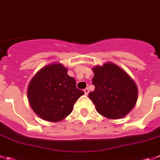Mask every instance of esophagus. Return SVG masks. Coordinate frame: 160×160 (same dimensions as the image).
<instances>
[{"mask_svg": "<svg viewBox=\"0 0 160 160\" xmlns=\"http://www.w3.org/2000/svg\"><path fill=\"white\" fill-rule=\"evenodd\" d=\"M84 92H85V94H86V95H88V94H89V89H88V88H86V89H84Z\"/></svg>", "mask_w": 160, "mask_h": 160, "instance_id": "obj_1", "label": "esophagus"}]
</instances>
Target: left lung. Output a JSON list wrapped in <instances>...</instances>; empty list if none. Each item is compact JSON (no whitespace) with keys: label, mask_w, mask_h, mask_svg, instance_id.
<instances>
[{"label":"left lung","mask_w":160,"mask_h":160,"mask_svg":"<svg viewBox=\"0 0 160 160\" xmlns=\"http://www.w3.org/2000/svg\"><path fill=\"white\" fill-rule=\"evenodd\" d=\"M95 86L89 93L97 112L106 118L118 119L125 117L136 104L138 91L133 79L112 63L92 68Z\"/></svg>","instance_id":"left-lung-1"}]
</instances>
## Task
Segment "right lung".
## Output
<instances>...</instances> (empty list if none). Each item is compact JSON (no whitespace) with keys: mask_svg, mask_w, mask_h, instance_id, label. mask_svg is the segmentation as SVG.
Masks as SVG:
<instances>
[{"mask_svg":"<svg viewBox=\"0 0 160 160\" xmlns=\"http://www.w3.org/2000/svg\"><path fill=\"white\" fill-rule=\"evenodd\" d=\"M84 92L76 87L74 78L60 63L42 68L28 86L27 96L30 107L40 118L59 122L72 112L74 104Z\"/></svg>","mask_w":160,"mask_h":160,"instance_id":"1","label":"right lung"}]
</instances>
